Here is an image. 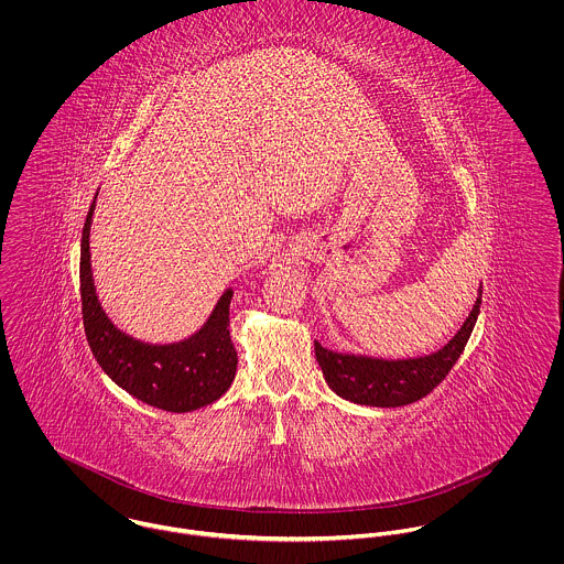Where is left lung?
I'll return each instance as SVG.
<instances>
[{
    "mask_svg": "<svg viewBox=\"0 0 564 564\" xmlns=\"http://www.w3.org/2000/svg\"><path fill=\"white\" fill-rule=\"evenodd\" d=\"M482 300L476 302L460 332L436 354L412 360H376L365 356L334 354L315 343V356L327 387L354 403L398 408L419 402L432 393L452 371L474 332Z\"/></svg>",
    "mask_w": 564,
    "mask_h": 564,
    "instance_id": "obj_1",
    "label": "left lung"
}]
</instances>
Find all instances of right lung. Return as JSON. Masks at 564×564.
<instances>
[{
    "mask_svg": "<svg viewBox=\"0 0 564 564\" xmlns=\"http://www.w3.org/2000/svg\"><path fill=\"white\" fill-rule=\"evenodd\" d=\"M95 202L84 221L80 251L82 322L88 347L115 384L166 412H191L217 402L237 373V349L230 338V300L226 291L208 323L173 345H148L119 332L104 315L90 275L88 232Z\"/></svg>",
    "mask_w": 564,
    "mask_h": 564,
    "instance_id": "1",
    "label": "right lung"
}]
</instances>
